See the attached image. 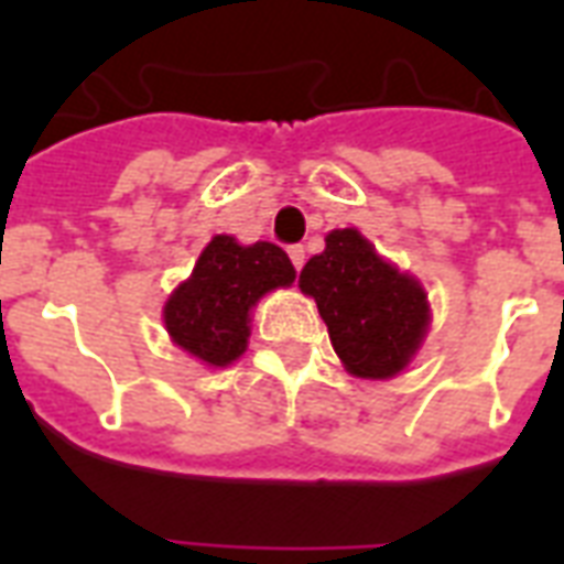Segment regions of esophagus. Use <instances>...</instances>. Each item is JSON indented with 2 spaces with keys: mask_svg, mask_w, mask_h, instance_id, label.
I'll list each match as a JSON object with an SVG mask.
<instances>
[{
  "mask_svg": "<svg viewBox=\"0 0 564 564\" xmlns=\"http://www.w3.org/2000/svg\"><path fill=\"white\" fill-rule=\"evenodd\" d=\"M290 260H292V265H295V269H301V265H304V246H292L290 248Z\"/></svg>",
  "mask_w": 564,
  "mask_h": 564,
  "instance_id": "34e87169",
  "label": "esophagus"
}]
</instances>
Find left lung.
<instances>
[{"mask_svg":"<svg viewBox=\"0 0 564 564\" xmlns=\"http://www.w3.org/2000/svg\"><path fill=\"white\" fill-rule=\"evenodd\" d=\"M299 286L316 299L334 351L354 377L401 375L427 336L424 286L386 263L360 230H330L325 251L301 269Z\"/></svg>","mask_w":564,"mask_h":564,"instance_id":"8db88e82","label":"left lung"}]
</instances>
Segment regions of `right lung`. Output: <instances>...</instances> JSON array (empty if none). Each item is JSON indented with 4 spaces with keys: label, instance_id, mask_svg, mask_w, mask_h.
<instances>
[{
    "label": "right lung",
    "instance_id": "add662e5",
    "mask_svg": "<svg viewBox=\"0 0 564 564\" xmlns=\"http://www.w3.org/2000/svg\"><path fill=\"white\" fill-rule=\"evenodd\" d=\"M295 281L290 257L274 242L239 246L228 234L207 242L193 274L172 292L163 325L172 343L207 366H230L248 348L251 307L265 292Z\"/></svg>",
    "mask_w": 564,
    "mask_h": 564
}]
</instances>
